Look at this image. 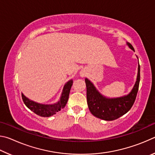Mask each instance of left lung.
I'll list each match as a JSON object with an SVG mask.
<instances>
[{"mask_svg":"<svg viewBox=\"0 0 155 155\" xmlns=\"http://www.w3.org/2000/svg\"><path fill=\"white\" fill-rule=\"evenodd\" d=\"M128 46L135 51L133 46L127 43ZM87 87V101L89 109L94 116L98 118L111 121L124 115L130 109L135 103L138 92L140 81V65L138 66L137 81L131 92L127 96L117 98H107L102 96L92 83L85 78Z\"/></svg>","mask_w":155,"mask_h":155,"instance_id":"1","label":"left lung"}]
</instances>
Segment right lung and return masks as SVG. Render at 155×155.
Instances as JSON below:
<instances>
[{
    "label": "right lung",
    "mask_w": 155,
    "mask_h": 155,
    "mask_svg": "<svg viewBox=\"0 0 155 155\" xmlns=\"http://www.w3.org/2000/svg\"><path fill=\"white\" fill-rule=\"evenodd\" d=\"M73 81L70 80L65 84L63 92L61 96V99L58 103L54 104H42L35 102H33L23 95L22 94V101L28 109L31 110L35 114L40 115L41 117H50L51 115L55 114L57 112L64 109L65 104H66L68 98H69V94L70 89L72 85Z\"/></svg>",
    "instance_id": "1"
}]
</instances>
